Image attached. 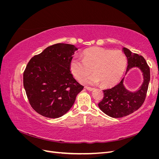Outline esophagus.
<instances>
[{
  "label": "esophagus",
  "mask_w": 159,
  "mask_h": 159,
  "mask_svg": "<svg viewBox=\"0 0 159 159\" xmlns=\"http://www.w3.org/2000/svg\"><path fill=\"white\" fill-rule=\"evenodd\" d=\"M85 88L87 89V90H88V91H93L94 89V88H89V87H85Z\"/></svg>",
  "instance_id": "1"
}]
</instances>
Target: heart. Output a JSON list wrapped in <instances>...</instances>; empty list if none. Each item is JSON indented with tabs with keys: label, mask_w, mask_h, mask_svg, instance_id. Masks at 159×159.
<instances>
[{
	"label": "heart",
	"mask_w": 159,
	"mask_h": 159,
	"mask_svg": "<svg viewBox=\"0 0 159 159\" xmlns=\"http://www.w3.org/2000/svg\"><path fill=\"white\" fill-rule=\"evenodd\" d=\"M126 64V57L121 51L92 48L83 52L82 60L73 57L70 61V69L78 80L88 75L91 69L94 75L83 79L81 82L89 85L100 82L102 85L109 87L121 78Z\"/></svg>",
	"instance_id": "obj_1"
}]
</instances>
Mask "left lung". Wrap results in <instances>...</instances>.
<instances>
[{
    "instance_id": "8db88e82",
    "label": "left lung",
    "mask_w": 159,
    "mask_h": 159,
    "mask_svg": "<svg viewBox=\"0 0 159 159\" xmlns=\"http://www.w3.org/2000/svg\"><path fill=\"white\" fill-rule=\"evenodd\" d=\"M123 52L128 61L127 71L133 67H138L143 71L144 81L140 89L134 92L125 89L123 78L113 88L103 90V98L98 106L103 113L113 118L127 116L140 108L145 102L150 81V68L145 58L126 48H123Z\"/></svg>"
}]
</instances>
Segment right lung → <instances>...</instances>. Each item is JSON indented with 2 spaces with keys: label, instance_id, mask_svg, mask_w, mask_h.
Returning a JSON list of instances; mask_svg holds the SVG:
<instances>
[{
  "label": "right lung",
  "instance_id": "add662e5",
  "mask_svg": "<svg viewBox=\"0 0 159 159\" xmlns=\"http://www.w3.org/2000/svg\"><path fill=\"white\" fill-rule=\"evenodd\" d=\"M75 46L56 44L32 57L23 74V84L33 109L48 118H58L74 105L84 86L72 75L70 61Z\"/></svg>",
  "mask_w": 159,
  "mask_h": 159
}]
</instances>
